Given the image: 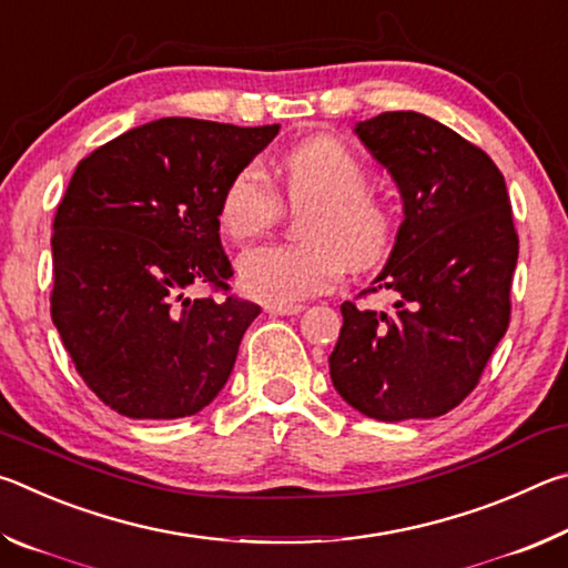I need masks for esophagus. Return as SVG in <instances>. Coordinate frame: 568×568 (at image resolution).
Returning a JSON list of instances; mask_svg holds the SVG:
<instances>
[{"label":"esophagus","mask_w":568,"mask_h":568,"mask_svg":"<svg viewBox=\"0 0 568 568\" xmlns=\"http://www.w3.org/2000/svg\"><path fill=\"white\" fill-rule=\"evenodd\" d=\"M301 311H303L301 303H267L265 305V313H271V315H295Z\"/></svg>","instance_id":"obj_1"}]
</instances>
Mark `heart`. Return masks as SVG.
<instances>
[{"label": "heart", "instance_id": "b5f03b06", "mask_svg": "<svg viewBox=\"0 0 568 568\" xmlns=\"http://www.w3.org/2000/svg\"><path fill=\"white\" fill-rule=\"evenodd\" d=\"M281 195L257 165L230 180L217 210L220 230L235 243L255 240L281 223L285 207L301 210L303 243L250 250L237 263V285L261 303H295L321 295L343 273H368L396 245L393 210L368 190L363 160L333 134L293 145L277 165Z\"/></svg>", "mask_w": 568, "mask_h": 568}]
</instances>
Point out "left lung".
Listing matches in <instances>:
<instances>
[{
  "mask_svg": "<svg viewBox=\"0 0 568 568\" xmlns=\"http://www.w3.org/2000/svg\"><path fill=\"white\" fill-rule=\"evenodd\" d=\"M355 134L398 182L406 217L363 291H390L396 311L341 305L331 381L368 418L444 416L478 386L511 321L518 235L506 182L484 150L426 114L383 112Z\"/></svg>",
  "mask_w": 568,
  "mask_h": 568,
  "instance_id": "left-lung-1",
  "label": "left lung"
}]
</instances>
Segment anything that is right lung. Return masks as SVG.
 <instances>
[{"label":"right lung","instance_id":"add662e5","mask_svg":"<svg viewBox=\"0 0 568 568\" xmlns=\"http://www.w3.org/2000/svg\"><path fill=\"white\" fill-rule=\"evenodd\" d=\"M277 124L165 118L77 165L54 215L52 321L104 406L138 420L203 410L261 305L230 295L223 192ZM205 284L223 298H187Z\"/></svg>","mask_w":568,"mask_h":568}]
</instances>
